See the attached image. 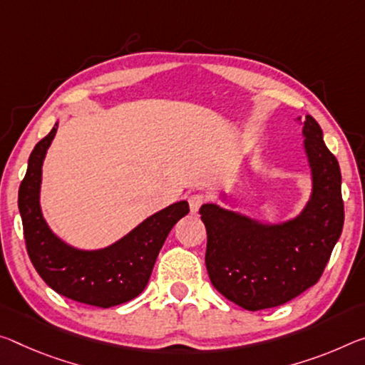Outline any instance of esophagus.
<instances>
[{"label": "esophagus", "mask_w": 365, "mask_h": 365, "mask_svg": "<svg viewBox=\"0 0 365 365\" xmlns=\"http://www.w3.org/2000/svg\"><path fill=\"white\" fill-rule=\"evenodd\" d=\"M205 203V196L203 195H192V196H188V205H190V211H192L193 214L195 212H198L200 211V207H201V205Z\"/></svg>", "instance_id": "esophagus-1"}]
</instances>
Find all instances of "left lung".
<instances>
[{"label": "left lung", "mask_w": 365, "mask_h": 365, "mask_svg": "<svg viewBox=\"0 0 365 365\" xmlns=\"http://www.w3.org/2000/svg\"><path fill=\"white\" fill-rule=\"evenodd\" d=\"M302 135L312 193L299 216L269 224L214 203L200 207L210 279L225 299L245 310L277 307L314 286L343 230L338 160L310 115Z\"/></svg>", "instance_id": "8db88e82"}]
</instances>
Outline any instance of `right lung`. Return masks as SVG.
Returning a JSON list of instances; mask_svg holds the SVG:
<instances>
[{
	"label": "right lung",
	"instance_id": "right-lung-1",
	"mask_svg": "<svg viewBox=\"0 0 365 365\" xmlns=\"http://www.w3.org/2000/svg\"><path fill=\"white\" fill-rule=\"evenodd\" d=\"M56 130L58 123L36 144L19 187L17 205L29 258L40 277L68 299L102 309L128 302L144 291L167 235L188 214V203L164 207L106 248L81 250L66 244L48 227L40 207L42 165Z\"/></svg>",
	"mask_w": 365,
	"mask_h": 365
}]
</instances>
